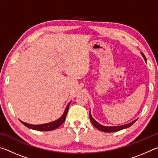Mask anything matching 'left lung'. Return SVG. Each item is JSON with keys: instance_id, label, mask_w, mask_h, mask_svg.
Returning <instances> with one entry per match:
<instances>
[{"instance_id": "8db88e82", "label": "left lung", "mask_w": 158, "mask_h": 158, "mask_svg": "<svg viewBox=\"0 0 158 158\" xmlns=\"http://www.w3.org/2000/svg\"><path fill=\"white\" fill-rule=\"evenodd\" d=\"M141 55H142L143 59L145 60V61H146V56H144L143 53L142 52H141ZM89 116H90V121H91V123H92V124L99 130L102 131V132H117V131L125 129V128L130 127L131 125L135 123L137 121V119H136L134 121L130 123L126 124V125H119V126H105V125H102L99 123H98L94 118H93V116H91V114H90V111L89 112Z\"/></svg>"}]
</instances>
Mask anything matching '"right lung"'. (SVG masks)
<instances>
[{
  "label": "right lung",
  "instance_id": "right-lung-1",
  "mask_svg": "<svg viewBox=\"0 0 158 158\" xmlns=\"http://www.w3.org/2000/svg\"><path fill=\"white\" fill-rule=\"evenodd\" d=\"M71 102H69L68 103V105H67L66 108L65 109V111H64L63 114L61 116L60 118H59L56 120V121L51 122V123H44V124H41V125H31V124H28L26 123H24L23 121H21V123L22 124H23L30 129H33L35 130H38V131H51V130H53L55 129H56L58 127H60L61 125L63 123V122L65 121V118L67 116V114H68V109H69V105H70Z\"/></svg>",
  "mask_w": 158,
  "mask_h": 158
}]
</instances>
